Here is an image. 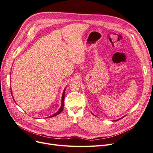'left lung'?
Segmentation results:
<instances>
[{
    "label": "left lung",
    "instance_id": "left-lung-1",
    "mask_svg": "<svg viewBox=\"0 0 153 153\" xmlns=\"http://www.w3.org/2000/svg\"><path fill=\"white\" fill-rule=\"evenodd\" d=\"M91 114H92V113H91ZM93 115H94V114H93ZM123 117H122V118H123ZM122 118H120V119H122ZM120 119H117V120H115V121H117V120H120Z\"/></svg>",
    "mask_w": 153,
    "mask_h": 153
}]
</instances>
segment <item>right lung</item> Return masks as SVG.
I'll list each match as a JSON object with an SVG mask.
<instances>
[{
  "mask_svg": "<svg viewBox=\"0 0 153 153\" xmlns=\"http://www.w3.org/2000/svg\"><path fill=\"white\" fill-rule=\"evenodd\" d=\"M65 90H66V88H65V90H64V91H63V95H62V104H61V107H60V108L58 110L57 112H56L55 114H53L52 115L50 116V117H54V116H56V115H57L59 114L61 112H62L63 111V107H64V100H65ZM13 98H14V97H13ZM14 102H15V100H14ZM16 104H17V103H16Z\"/></svg>",
  "mask_w": 153,
  "mask_h": 153,
  "instance_id": "1",
  "label": "right lung"
}]
</instances>
